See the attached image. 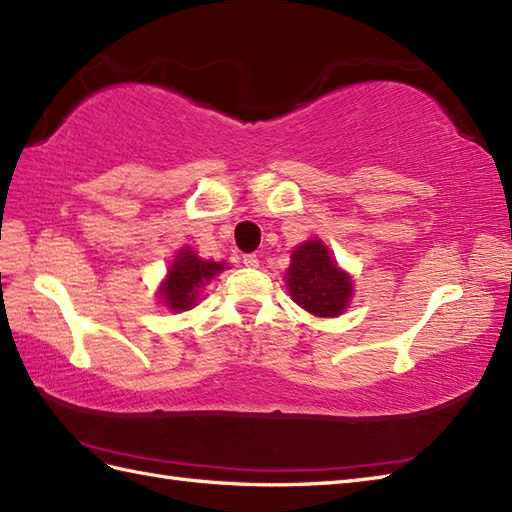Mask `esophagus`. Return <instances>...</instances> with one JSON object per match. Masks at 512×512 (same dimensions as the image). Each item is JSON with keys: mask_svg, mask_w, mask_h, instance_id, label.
<instances>
[{"mask_svg": "<svg viewBox=\"0 0 512 512\" xmlns=\"http://www.w3.org/2000/svg\"><path fill=\"white\" fill-rule=\"evenodd\" d=\"M242 264L248 266V268H257V266H259V259H257V255H253V253H246V255L242 257Z\"/></svg>", "mask_w": 512, "mask_h": 512, "instance_id": "obj_1", "label": "esophagus"}]
</instances>
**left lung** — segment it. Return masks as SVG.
<instances>
[{
    "label": "left lung",
    "mask_w": 512,
    "mask_h": 512,
    "mask_svg": "<svg viewBox=\"0 0 512 512\" xmlns=\"http://www.w3.org/2000/svg\"><path fill=\"white\" fill-rule=\"evenodd\" d=\"M288 288L294 303L316 316H338L353 292L351 279L331 259L318 240L305 242L292 253Z\"/></svg>",
    "instance_id": "left-lung-1"
}]
</instances>
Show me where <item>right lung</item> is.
<instances>
[{"label": "right lung", "instance_id": "add662e5", "mask_svg": "<svg viewBox=\"0 0 512 512\" xmlns=\"http://www.w3.org/2000/svg\"><path fill=\"white\" fill-rule=\"evenodd\" d=\"M224 270V264L202 261L194 251H185L170 266L168 279L163 283V299L172 310H189L194 305L200 285H205L216 272Z\"/></svg>", "mask_w": 512, "mask_h": 512}]
</instances>
